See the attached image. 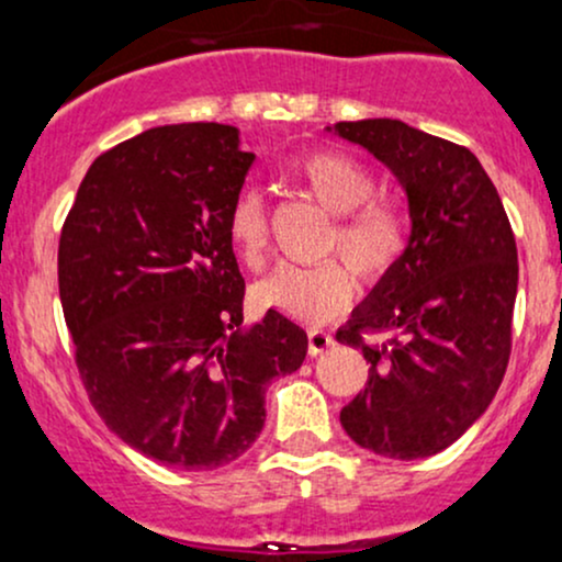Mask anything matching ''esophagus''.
<instances>
[{
  "label": "esophagus",
  "mask_w": 562,
  "mask_h": 562,
  "mask_svg": "<svg viewBox=\"0 0 562 562\" xmlns=\"http://www.w3.org/2000/svg\"><path fill=\"white\" fill-rule=\"evenodd\" d=\"M306 338H310V355L312 357L323 355V351H328L333 347V336L325 330H310V336Z\"/></svg>",
  "instance_id": "obj_1"
}]
</instances>
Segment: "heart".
Wrapping results in <instances>:
<instances>
[{
  "instance_id": "1",
  "label": "heart",
  "mask_w": 562,
  "mask_h": 562,
  "mask_svg": "<svg viewBox=\"0 0 562 562\" xmlns=\"http://www.w3.org/2000/svg\"><path fill=\"white\" fill-rule=\"evenodd\" d=\"M295 178L323 211L336 215L328 250L349 263L366 280H379L394 267L405 248L403 218L386 205L368 202L373 194L371 172L357 159L338 151H312L295 162ZM226 234L239 261L258 269L267 252V211L256 191L234 200ZM351 274L341 263L323 267H277L252 291L258 306L280 312L306 325H323L349 306Z\"/></svg>"
}]
</instances>
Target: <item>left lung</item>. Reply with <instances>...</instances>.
I'll use <instances>...</instances> for the list:
<instances>
[{"label": "left lung", "mask_w": 562, "mask_h": 562, "mask_svg": "<svg viewBox=\"0 0 562 562\" xmlns=\"http://www.w3.org/2000/svg\"><path fill=\"white\" fill-rule=\"evenodd\" d=\"M325 131L362 146L408 196L411 234L394 267L351 310L336 338L371 362L341 427L386 459H427L483 416L509 360L517 248L480 159L400 120ZM362 329L386 339L366 342Z\"/></svg>", "instance_id": "8db88e82"}]
</instances>
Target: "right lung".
Instances as JSON below:
<instances>
[{"mask_svg": "<svg viewBox=\"0 0 562 562\" xmlns=\"http://www.w3.org/2000/svg\"><path fill=\"white\" fill-rule=\"evenodd\" d=\"M252 162L232 125L151 127L90 165L60 232V304L90 403L176 470L239 459L263 429L269 381L306 357L285 314L243 325L226 218Z\"/></svg>", "mask_w": 562, "mask_h": 562, "instance_id": "add662e5", "label": "right lung"}]
</instances>
